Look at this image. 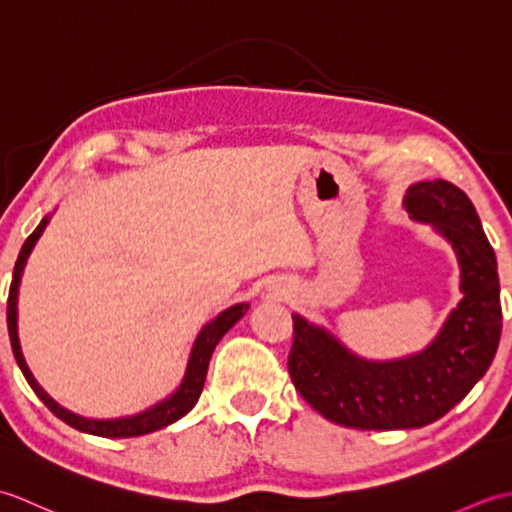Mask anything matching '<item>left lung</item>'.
Returning <instances> with one entry per match:
<instances>
[{"mask_svg": "<svg viewBox=\"0 0 512 512\" xmlns=\"http://www.w3.org/2000/svg\"><path fill=\"white\" fill-rule=\"evenodd\" d=\"M405 209L451 244L460 266L462 299L422 352L369 361L301 314H292L295 341L290 378L323 418L350 429H420L469 394L491 367L499 334L497 259L473 202L447 180L411 184Z\"/></svg>", "mask_w": 512, "mask_h": 512, "instance_id": "left-lung-1", "label": "left lung"}]
</instances>
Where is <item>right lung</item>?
<instances>
[{
    "mask_svg": "<svg viewBox=\"0 0 512 512\" xmlns=\"http://www.w3.org/2000/svg\"><path fill=\"white\" fill-rule=\"evenodd\" d=\"M48 222H50V215L43 217L41 224L30 233V237L26 239L24 246H21V250H19L17 264L13 270V284H10V292H8V312H6L10 345H13V354L17 358V365L21 369V374L26 376L32 391H35L43 405H46L54 413V416L61 418L65 424H70V427L79 429L83 433H90V436H101V438L145 436V433L165 429V427H169V424L180 420L182 416H187L202 394V387L206 380V372H209V361H211L215 345L220 343L222 336L248 312V308H250L248 303H235V306L226 308L224 312L217 314L213 321L204 325L200 334L195 336V341H193L189 363H187V369H184V376H182V383L165 400H160V402H156V405H151L149 409L134 413V416H125V418H112V420L83 418V416H79V413H72L70 409L61 407L59 402L52 396H48L46 389L37 383L35 376H32V372H30V367L26 365L24 354H21V343H19V332H17V301H19L21 275H24V268H26L32 248H35V244L39 242L41 233L46 231Z\"/></svg>",
    "mask_w": 512,
    "mask_h": 512,
    "instance_id": "1",
    "label": "right lung"
}]
</instances>
